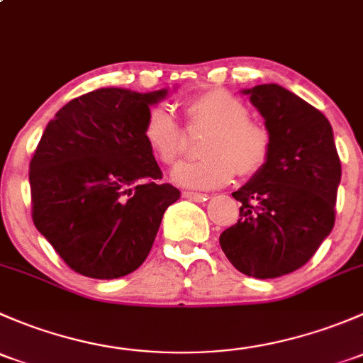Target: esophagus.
<instances>
[{"label": "esophagus", "instance_id": "esophagus-1", "mask_svg": "<svg viewBox=\"0 0 363 363\" xmlns=\"http://www.w3.org/2000/svg\"><path fill=\"white\" fill-rule=\"evenodd\" d=\"M182 196L188 200H193V202H205V200L208 199L205 193H195V191H184L182 193Z\"/></svg>", "mask_w": 363, "mask_h": 363}]
</instances>
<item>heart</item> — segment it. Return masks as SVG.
Returning a JSON list of instances; mask_svg holds the SVG:
<instances>
[{
	"mask_svg": "<svg viewBox=\"0 0 363 363\" xmlns=\"http://www.w3.org/2000/svg\"><path fill=\"white\" fill-rule=\"evenodd\" d=\"M188 119L211 126L199 161H186L172 172V181L188 189H214L228 184L235 172L252 175L267 163L272 147L270 131L251 119L247 105L226 89H207L184 104ZM144 140L163 164H174L182 151L181 130L163 107L151 108L144 123Z\"/></svg>",
	"mask_w": 363,
	"mask_h": 363,
	"instance_id": "obj_1",
	"label": "heart"
}]
</instances>
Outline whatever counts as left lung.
Wrapping results in <instances>:
<instances>
[{"label": "left lung", "instance_id": "obj_1", "mask_svg": "<svg viewBox=\"0 0 363 363\" xmlns=\"http://www.w3.org/2000/svg\"><path fill=\"white\" fill-rule=\"evenodd\" d=\"M265 119L272 147L267 163L232 196L240 218L219 235L239 272L274 279L306 265L330 235L340 160L330 123L279 84L242 89Z\"/></svg>", "mask_w": 363, "mask_h": 363}]
</instances>
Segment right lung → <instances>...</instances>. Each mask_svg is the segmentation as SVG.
I'll return each mask as SVG.
<instances>
[{
    "mask_svg": "<svg viewBox=\"0 0 363 363\" xmlns=\"http://www.w3.org/2000/svg\"><path fill=\"white\" fill-rule=\"evenodd\" d=\"M168 89L100 87L47 124L31 164L33 221L69 269L117 279L144 263L181 191L160 184L144 123Z\"/></svg>",
    "mask_w": 363,
    "mask_h": 363,
    "instance_id": "right-lung-1",
    "label": "right lung"
}]
</instances>
